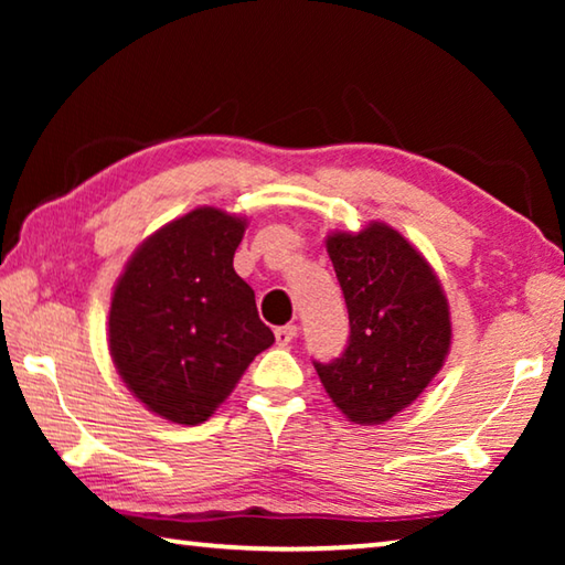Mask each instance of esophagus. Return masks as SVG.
I'll use <instances>...</instances> for the list:
<instances>
[{
	"mask_svg": "<svg viewBox=\"0 0 565 565\" xmlns=\"http://www.w3.org/2000/svg\"><path fill=\"white\" fill-rule=\"evenodd\" d=\"M296 329L294 323H286V327H279L274 331V337H276V343H279V347H289V343L296 339Z\"/></svg>",
	"mask_w": 565,
	"mask_h": 565,
	"instance_id": "1",
	"label": "esophagus"
}]
</instances>
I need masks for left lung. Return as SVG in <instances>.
<instances>
[{"label":"left lung","mask_w":565,"mask_h":565,"mask_svg":"<svg viewBox=\"0 0 565 565\" xmlns=\"http://www.w3.org/2000/svg\"><path fill=\"white\" fill-rule=\"evenodd\" d=\"M349 309V343L339 359L313 361L323 388L353 424H384L444 366L451 317L428 262L396 228L369 224L327 238Z\"/></svg>","instance_id":"obj_1"}]
</instances>
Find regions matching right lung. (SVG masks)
<instances>
[{"label":"right lung","mask_w":565,"mask_h":565,"mask_svg":"<svg viewBox=\"0 0 565 565\" xmlns=\"http://www.w3.org/2000/svg\"><path fill=\"white\" fill-rule=\"evenodd\" d=\"M246 218L202 206L161 226L119 276L109 351L149 411L196 426L232 394L274 333L234 271Z\"/></svg>","instance_id":"right-lung-1"}]
</instances>
